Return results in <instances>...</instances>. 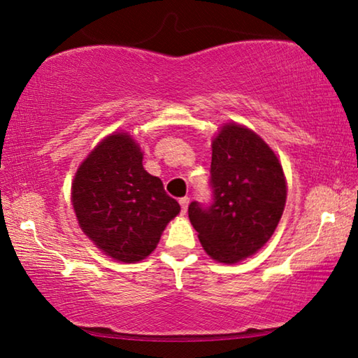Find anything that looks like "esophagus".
Wrapping results in <instances>:
<instances>
[{
	"instance_id": "34e87169",
	"label": "esophagus",
	"mask_w": 358,
	"mask_h": 358,
	"mask_svg": "<svg viewBox=\"0 0 358 358\" xmlns=\"http://www.w3.org/2000/svg\"><path fill=\"white\" fill-rule=\"evenodd\" d=\"M178 202H180V207H181V213L186 215V211H187V205H189V197H181Z\"/></svg>"
}]
</instances>
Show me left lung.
I'll use <instances>...</instances> for the list:
<instances>
[{"instance_id":"left-lung-1","label":"left lung","mask_w":358,"mask_h":358,"mask_svg":"<svg viewBox=\"0 0 358 358\" xmlns=\"http://www.w3.org/2000/svg\"><path fill=\"white\" fill-rule=\"evenodd\" d=\"M211 201L191 202V224L208 256L235 264L252 256L273 235L286 203L282 167L262 138L226 124L213 141Z\"/></svg>"}]
</instances>
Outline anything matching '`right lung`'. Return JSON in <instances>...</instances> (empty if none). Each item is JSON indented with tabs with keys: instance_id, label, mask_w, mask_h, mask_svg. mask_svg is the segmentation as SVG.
<instances>
[{
	"instance_id": "right-lung-1",
	"label": "right lung",
	"mask_w": 358,
	"mask_h": 358,
	"mask_svg": "<svg viewBox=\"0 0 358 358\" xmlns=\"http://www.w3.org/2000/svg\"><path fill=\"white\" fill-rule=\"evenodd\" d=\"M72 205L94 245L128 264L150 256L180 213L178 202L145 171L141 148L124 132L102 141L78 167Z\"/></svg>"
}]
</instances>
